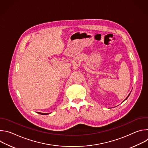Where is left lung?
I'll use <instances>...</instances> for the list:
<instances>
[{
  "label": "left lung",
  "instance_id": "left-lung-1",
  "mask_svg": "<svg viewBox=\"0 0 148 148\" xmlns=\"http://www.w3.org/2000/svg\"><path fill=\"white\" fill-rule=\"evenodd\" d=\"M130 94H131V93H130ZM130 94H129V95H128V97H126V99H125V100H124V101H125V100H126V99H127V98H128V97H129V96H130Z\"/></svg>",
  "mask_w": 148,
  "mask_h": 148
}]
</instances>
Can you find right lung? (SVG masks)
<instances>
[{"instance_id":"add662e5","label":"right lung","mask_w":148,"mask_h":148,"mask_svg":"<svg viewBox=\"0 0 148 148\" xmlns=\"http://www.w3.org/2000/svg\"><path fill=\"white\" fill-rule=\"evenodd\" d=\"M38 114H40L41 115H47V114H49L50 113H47V114H43V113H41V112H37Z\"/></svg>"}]
</instances>
